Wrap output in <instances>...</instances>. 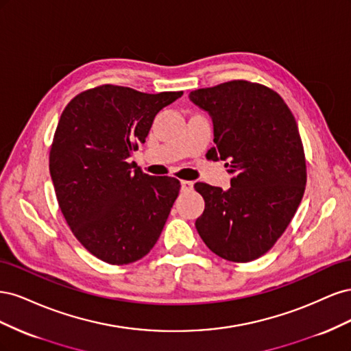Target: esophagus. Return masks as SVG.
<instances>
[{"instance_id": "34e87169", "label": "esophagus", "mask_w": 351, "mask_h": 351, "mask_svg": "<svg viewBox=\"0 0 351 351\" xmlns=\"http://www.w3.org/2000/svg\"><path fill=\"white\" fill-rule=\"evenodd\" d=\"M182 190H183V192H192V190H193V182H187V180H182Z\"/></svg>"}]
</instances>
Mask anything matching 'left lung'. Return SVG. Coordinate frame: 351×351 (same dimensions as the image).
<instances>
[{
	"mask_svg": "<svg viewBox=\"0 0 351 351\" xmlns=\"http://www.w3.org/2000/svg\"><path fill=\"white\" fill-rule=\"evenodd\" d=\"M214 121L212 159H228L231 187L196 183L205 210L196 230L219 258L250 262L282 236L306 189V158L295 119L280 95L249 80L190 92Z\"/></svg>",
	"mask_w": 351,
	"mask_h": 351,
	"instance_id": "left-lung-1",
	"label": "left lung"
}]
</instances>
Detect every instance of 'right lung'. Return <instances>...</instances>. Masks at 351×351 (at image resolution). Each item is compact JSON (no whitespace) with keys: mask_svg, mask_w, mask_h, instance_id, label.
I'll return each instance as SVG.
<instances>
[{"mask_svg":"<svg viewBox=\"0 0 351 351\" xmlns=\"http://www.w3.org/2000/svg\"><path fill=\"white\" fill-rule=\"evenodd\" d=\"M182 95L101 84L76 95L60 117L49 151L58 205L74 237L104 262L139 261L161 236L180 182L127 159L155 115Z\"/></svg>","mask_w":351,"mask_h":351,"instance_id":"1","label":"right lung"}]
</instances>
